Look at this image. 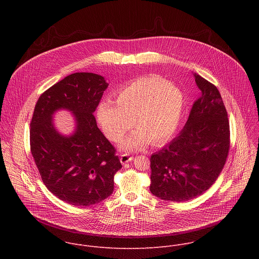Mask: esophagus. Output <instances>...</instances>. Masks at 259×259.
Listing matches in <instances>:
<instances>
[{
    "instance_id": "esophagus-1",
    "label": "esophagus",
    "mask_w": 259,
    "mask_h": 259,
    "mask_svg": "<svg viewBox=\"0 0 259 259\" xmlns=\"http://www.w3.org/2000/svg\"><path fill=\"white\" fill-rule=\"evenodd\" d=\"M133 159H134V156H132V155L127 154V153H123V154L120 155V162H121V164H125V163L132 161Z\"/></svg>"
}]
</instances>
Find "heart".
I'll use <instances>...</instances> for the list:
<instances>
[{
	"mask_svg": "<svg viewBox=\"0 0 259 259\" xmlns=\"http://www.w3.org/2000/svg\"><path fill=\"white\" fill-rule=\"evenodd\" d=\"M184 96L180 89L158 76H143L120 89L115 104L103 102L97 111L99 123L111 142H118L132 127L138 130L120 143L124 150L144 148L147 141L156 146L177 130L183 111Z\"/></svg>",
	"mask_w": 259,
	"mask_h": 259,
	"instance_id": "heart-1",
	"label": "heart"
}]
</instances>
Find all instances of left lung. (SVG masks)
<instances>
[{"label": "left lung", "mask_w": 259, "mask_h": 259, "mask_svg": "<svg viewBox=\"0 0 259 259\" xmlns=\"http://www.w3.org/2000/svg\"><path fill=\"white\" fill-rule=\"evenodd\" d=\"M200 97L180 135L150 156V192L163 200L183 202L213 185L229 151L227 111L218 88L194 74Z\"/></svg>", "instance_id": "8db88e82"}]
</instances>
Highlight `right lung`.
Returning a JSON list of instances; mask_svg holds the SVG:
<instances>
[{"instance_id": "right-lung-1", "label": "right lung", "mask_w": 259, "mask_h": 259, "mask_svg": "<svg viewBox=\"0 0 259 259\" xmlns=\"http://www.w3.org/2000/svg\"><path fill=\"white\" fill-rule=\"evenodd\" d=\"M108 85L100 74L74 73L42 93L34 110L30 145L41 181L54 195L75 206L109 197L121 168L115 148L93 114ZM59 109L73 112L76 128L71 136L54 127L52 115Z\"/></svg>"}]
</instances>
